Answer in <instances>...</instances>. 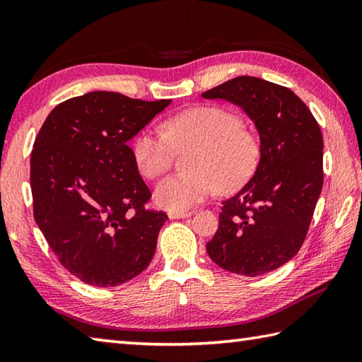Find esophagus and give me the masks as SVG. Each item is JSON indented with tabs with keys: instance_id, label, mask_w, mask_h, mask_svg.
Here are the masks:
<instances>
[{
	"instance_id": "obj_1",
	"label": "esophagus",
	"mask_w": 362,
	"mask_h": 362,
	"mask_svg": "<svg viewBox=\"0 0 362 362\" xmlns=\"http://www.w3.org/2000/svg\"><path fill=\"white\" fill-rule=\"evenodd\" d=\"M191 215V211H169L168 214V216L171 218V219H182V218H189Z\"/></svg>"
}]
</instances>
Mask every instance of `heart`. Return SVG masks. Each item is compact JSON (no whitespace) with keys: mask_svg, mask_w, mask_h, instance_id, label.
I'll list each match as a JSON object with an SVG mask.
<instances>
[{"mask_svg":"<svg viewBox=\"0 0 362 362\" xmlns=\"http://www.w3.org/2000/svg\"><path fill=\"white\" fill-rule=\"evenodd\" d=\"M189 174L171 175L155 188V202L183 211L216 189L228 193L250 179L257 166L260 147L235 112L221 106H194L163 124V132L147 127L133 141V158L139 173L157 179L173 165L175 151H189Z\"/></svg>","mask_w":362,"mask_h":362,"instance_id":"b5f03b06","label":"heart"}]
</instances>
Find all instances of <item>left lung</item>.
Here are the masks:
<instances>
[{"label":"left lung","mask_w":362,"mask_h":362,"mask_svg":"<svg viewBox=\"0 0 362 362\" xmlns=\"http://www.w3.org/2000/svg\"><path fill=\"white\" fill-rule=\"evenodd\" d=\"M202 97L243 108L260 139L256 173L223 202L209 256L250 278L273 272L300 251L322 193L320 127L295 92L262 78L237 76Z\"/></svg>","instance_id":"1"}]
</instances>
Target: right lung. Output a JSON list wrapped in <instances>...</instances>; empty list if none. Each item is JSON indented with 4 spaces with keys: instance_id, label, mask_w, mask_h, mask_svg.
Returning <instances> with one entry per match:
<instances>
[{
    "instance_id": "add662e5",
    "label": "right lung",
    "mask_w": 362,
    "mask_h": 362,
    "mask_svg": "<svg viewBox=\"0 0 362 362\" xmlns=\"http://www.w3.org/2000/svg\"><path fill=\"white\" fill-rule=\"evenodd\" d=\"M171 100L95 90L49 112L34 141V219L61 265L95 287L143 273L155 254L163 211L151 199L127 143Z\"/></svg>"
}]
</instances>
